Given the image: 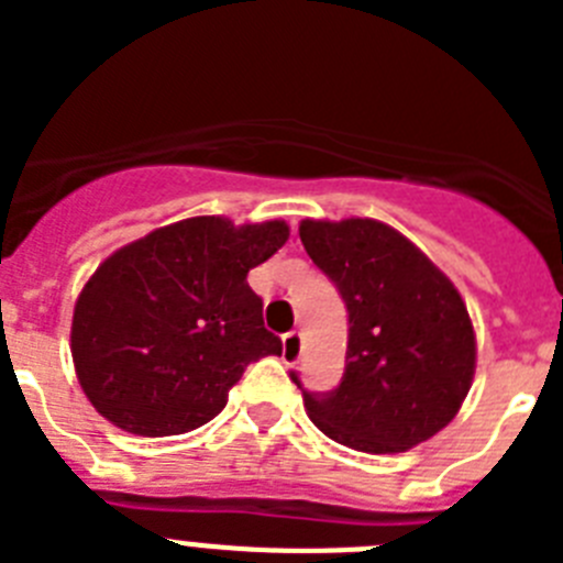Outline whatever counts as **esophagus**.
Listing matches in <instances>:
<instances>
[{
    "label": "esophagus",
    "mask_w": 563,
    "mask_h": 563,
    "mask_svg": "<svg viewBox=\"0 0 563 563\" xmlns=\"http://www.w3.org/2000/svg\"><path fill=\"white\" fill-rule=\"evenodd\" d=\"M282 355H285V363H296L301 357V332H287L282 338Z\"/></svg>",
    "instance_id": "obj_1"
}]
</instances>
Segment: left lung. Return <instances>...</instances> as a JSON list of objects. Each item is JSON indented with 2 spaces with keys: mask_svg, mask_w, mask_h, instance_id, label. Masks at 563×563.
<instances>
[{
  "mask_svg": "<svg viewBox=\"0 0 563 563\" xmlns=\"http://www.w3.org/2000/svg\"><path fill=\"white\" fill-rule=\"evenodd\" d=\"M298 236L350 312L343 377L327 395L305 391L310 420L363 454L431 440L476 372L474 324L454 282L386 222L305 220Z\"/></svg>",
  "mask_w": 563,
  "mask_h": 563,
  "instance_id": "8db88e82",
  "label": "left lung"
}]
</instances>
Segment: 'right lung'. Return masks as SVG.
Returning <instances> with one entry per match:
<instances>
[{"instance_id":"right-lung-1","label":"right lung","mask_w":563,"mask_h":563,"mask_svg":"<svg viewBox=\"0 0 563 563\" xmlns=\"http://www.w3.org/2000/svg\"><path fill=\"white\" fill-rule=\"evenodd\" d=\"M287 236L282 220L191 217L103 258L69 330L98 415L137 437L186 434L220 415L247 363L282 355L247 273Z\"/></svg>"}]
</instances>
